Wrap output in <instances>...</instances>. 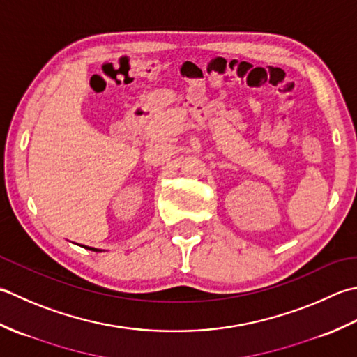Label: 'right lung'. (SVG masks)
Masks as SVG:
<instances>
[{
	"label": "right lung",
	"mask_w": 357,
	"mask_h": 357,
	"mask_svg": "<svg viewBox=\"0 0 357 357\" xmlns=\"http://www.w3.org/2000/svg\"><path fill=\"white\" fill-rule=\"evenodd\" d=\"M84 246V245H83ZM84 248H87V250H91V251H96V252H100L101 250H97V248H92V246H84Z\"/></svg>",
	"instance_id": "add662e5"
}]
</instances>
